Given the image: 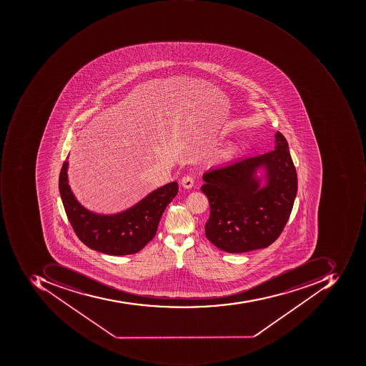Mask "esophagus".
Returning <instances> with one entry per match:
<instances>
[{"mask_svg": "<svg viewBox=\"0 0 366 366\" xmlns=\"http://www.w3.org/2000/svg\"><path fill=\"white\" fill-rule=\"evenodd\" d=\"M194 177L190 176V174H186L184 176L182 179V186L184 187V189H192L194 187Z\"/></svg>", "mask_w": 366, "mask_h": 366, "instance_id": "34e87169", "label": "esophagus"}]
</instances>
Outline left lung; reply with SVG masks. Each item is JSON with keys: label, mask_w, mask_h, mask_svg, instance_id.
Wrapping results in <instances>:
<instances>
[{"label": "left lung", "mask_w": 366, "mask_h": 366, "mask_svg": "<svg viewBox=\"0 0 366 366\" xmlns=\"http://www.w3.org/2000/svg\"><path fill=\"white\" fill-rule=\"evenodd\" d=\"M203 180L201 190L210 203L206 237L227 253L274 243L290 219L298 189L290 146L280 132L275 151L211 168Z\"/></svg>", "instance_id": "8db88e82"}]
</instances>
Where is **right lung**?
Instances as JSON below:
<instances>
[{
  "label": "right lung",
  "instance_id": "right-lung-1",
  "mask_svg": "<svg viewBox=\"0 0 366 366\" xmlns=\"http://www.w3.org/2000/svg\"><path fill=\"white\" fill-rule=\"evenodd\" d=\"M68 160L59 174V192L68 220L89 249L108 255H129L153 239L166 207L178 192L176 182L164 184L141 201L115 214H100L81 206L68 184Z\"/></svg>",
  "mask_w": 366,
  "mask_h": 366
}]
</instances>
